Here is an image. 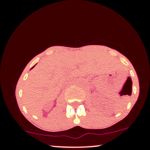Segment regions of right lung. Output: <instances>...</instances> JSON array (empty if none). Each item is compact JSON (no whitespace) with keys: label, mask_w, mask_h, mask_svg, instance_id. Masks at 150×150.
<instances>
[{"label":"right lung","mask_w":150,"mask_h":150,"mask_svg":"<svg viewBox=\"0 0 150 150\" xmlns=\"http://www.w3.org/2000/svg\"><path fill=\"white\" fill-rule=\"evenodd\" d=\"M34 66H33V67H32V68H31V69H32V68H34Z\"/></svg>","instance_id":"add662e5"}]
</instances>
